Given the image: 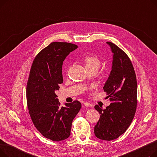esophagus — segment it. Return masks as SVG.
Returning <instances> with one entry per match:
<instances>
[{"instance_id": "1", "label": "esophagus", "mask_w": 157, "mask_h": 157, "mask_svg": "<svg viewBox=\"0 0 157 157\" xmlns=\"http://www.w3.org/2000/svg\"><path fill=\"white\" fill-rule=\"evenodd\" d=\"M83 104H84L85 106H86V107H92V105L91 104L88 102H85L83 103Z\"/></svg>"}]
</instances>
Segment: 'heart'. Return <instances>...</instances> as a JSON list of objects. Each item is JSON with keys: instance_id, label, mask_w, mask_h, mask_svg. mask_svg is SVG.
Masks as SVG:
<instances>
[{"instance_id": "b5f03b06", "label": "heart", "mask_w": 157, "mask_h": 157, "mask_svg": "<svg viewBox=\"0 0 157 157\" xmlns=\"http://www.w3.org/2000/svg\"><path fill=\"white\" fill-rule=\"evenodd\" d=\"M85 67L86 69H98L101 65V61L95 56L90 55L86 56L85 60Z\"/></svg>"}]
</instances>
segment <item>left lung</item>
I'll use <instances>...</instances> for the list:
<instances>
[{
	"label": "left lung",
	"instance_id": "8db88e82",
	"mask_svg": "<svg viewBox=\"0 0 157 157\" xmlns=\"http://www.w3.org/2000/svg\"><path fill=\"white\" fill-rule=\"evenodd\" d=\"M113 53L111 71L103 87L110 105L103 109L98 105L95 109L101 114L94 127L98 139L111 141L127 130L132 121L137 106V80L132 62L117 45L107 42Z\"/></svg>",
	"mask_w": 157,
	"mask_h": 157
}]
</instances>
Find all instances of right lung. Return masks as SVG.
<instances>
[{"label":"right lung","mask_w":157,"mask_h":157,"mask_svg":"<svg viewBox=\"0 0 157 157\" xmlns=\"http://www.w3.org/2000/svg\"><path fill=\"white\" fill-rule=\"evenodd\" d=\"M77 48L68 43H52L36 56L30 69L27 85L29 114L40 134L53 141L70 136L72 121L81 108L78 101L61 107L55 94L63 83V62Z\"/></svg>","instance_id":"add662e5"}]
</instances>
